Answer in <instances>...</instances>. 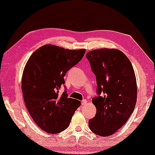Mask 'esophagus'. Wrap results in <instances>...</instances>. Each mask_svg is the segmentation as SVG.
<instances>
[{
    "instance_id": "1",
    "label": "esophagus",
    "mask_w": 155,
    "mask_h": 155,
    "mask_svg": "<svg viewBox=\"0 0 155 155\" xmlns=\"http://www.w3.org/2000/svg\"><path fill=\"white\" fill-rule=\"evenodd\" d=\"M81 104H82V105H85L86 104H87V100H86V99H83V100L81 101Z\"/></svg>"
}]
</instances>
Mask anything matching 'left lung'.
Masks as SVG:
<instances>
[{
    "label": "left lung",
    "mask_w": 155,
    "mask_h": 155,
    "mask_svg": "<svg viewBox=\"0 0 155 155\" xmlns=\"http://www.w3.org/2000/svg\"><path fill=\"white\" fill-rule=\"evenodd\" d=\"M96 76L97 96L92 99L97 113L89 120L95 134L107 137L126 124L137 101L136 78L130 60L114 48H99L86 54Z\"/></svg>",
    "instance_id": "1"
}]
</instances>
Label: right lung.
<instances>
[{
	"label": "right lung",
	"instance_id": "1",
	"mask_svg": "<svg viewBox=\"0 0 155 155\" xmlns=\"http://www.w3.org/2000/svg\"><path fill=\"white\" fill-rule=\"evenodd\" d=\"M85 49L69 50L47 44L31 54L22 78L25 104L34 121L48 133L65 130L80 101L58 94L64 76L83 58Z\"/></svg>",
	"mask_w": 155,
	"mask_h": 155
}]
</instances>
